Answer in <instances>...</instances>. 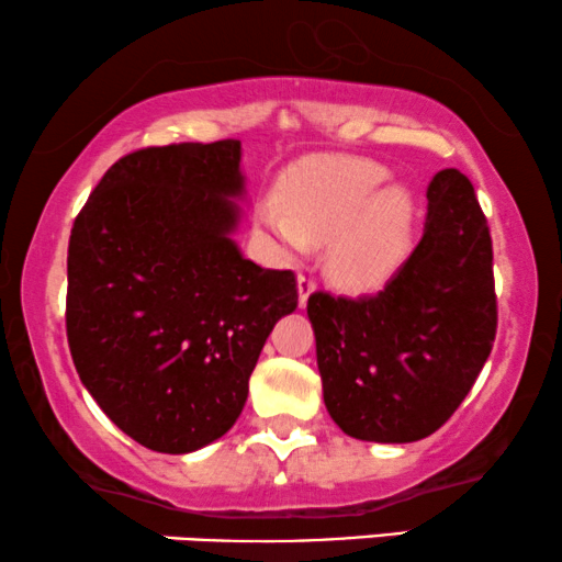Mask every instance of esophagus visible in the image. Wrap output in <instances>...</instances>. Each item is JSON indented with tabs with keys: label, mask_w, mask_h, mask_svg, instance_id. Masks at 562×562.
Masks as SVG:
<instances>
[{
	"label": "esophagus",
	"mask_w": 562,
	"mask_h": 562,
	"mask_svg": "<svg viewBox=\"0 0 562 562\" xmlns=\"http://www.w3.org/2000/svg\"><path fill=\"white\" fill-rule=\"evenodd\" d=\"M296 286H299V307H304L310 294L315 291V279H312V276H307V273H299Z\"/></svg>",
	"instance_id": "esophagus-1"
}]
</instances>
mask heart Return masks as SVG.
<instances>
[{"label":"heart","mask_w":562,"mask_h":562,"mask_svg":"<svg viewBox=\"0 0 562 562\" xmlns=\"http://www.w3.org/2000/svg\"><path fill=\"white\" fill-rule=\"evenodd\" d=\"M387 183L384 165L327 159L291 175L283 203L260 201L255 224L286 260L307 252L310 243H330L333 279L351 289H376L403 266L413 235L411 193Z\"/></svg>","instance_id":"1"}]
</instances>
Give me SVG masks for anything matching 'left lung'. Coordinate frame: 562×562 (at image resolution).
I'll return each instance as SVG.
<instances>
[{"label":"left lung","instance_id":"8db88e82","mask_svg":"<svg viewBox=\"0 0 562 562\" xmlns=\"http://www.w3.org/2000/svg\"><path fill=\"white\" fill-rule=\"evenodd\" d=\"M426 199L424 237L387 286L359 299L315 291L307 302L325 407L361 441L439 431L495 340L493 243L475 188L449 167Z\"/></svg>","mask_w":562,"mask_h":562}]
</instances>
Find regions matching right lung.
<instances>
[{
  "label": "right lung",
  "instance_id": "right-lung-1",
  "mask_svg": "<svg viewBox=\"0 0 562 562\" xmlns=\"http://www.w3.org/2000/svg\"><path fill=\"white\" fill-rule=\"evenodd\" d=\"M239 142L121 157L79 211L67 258L77 374L131 439L188 454L235 426L296 276L247 260Z\"/></svg>",
  "mask_w": 562,
  "mask_h": 562
}]
</instances>
